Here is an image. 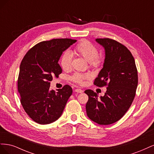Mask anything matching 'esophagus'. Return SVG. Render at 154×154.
<instances>
[{"instance_id": "obj_1", "label": "esophagus", "mask_w": 154, "mask_h": 154, "mask_svg": "<svg viewBox=\"0 0 154 154\" xmlns=\"http://www.w3.org/2000/svg\"><path fill=\"white\" fill-rule=\"evenodd\" d=\"M74 92H78V93H82L83 92V91L82 89H80V88H76V89L74 90Z\"/></svg>"}]
</instances>
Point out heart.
Masks as SVG:
<instances>
[{
  "instance_id": "b5f03b06",
  "label": "heart",
  "mask_w": 154,
  "mask_h": 154,
  "mask_svg": "<svg viewBox=\"0 0 154 154\" xmlns=\"http://www.w3.org/2000/svg\"><path fill=\"white\" fill-rule=\"evenodd\" d=\"M73 52L76 55L80 56L85 59L88 62L90 66L92 67L97 68L100 67L103 59L100 55H98V50L94 45H93L89 42L87 40H83L81 42L77 44L74 48ZM72 55L69 51L64 52L61 58H60V66L64 71H69L71 69L72 66ZM91 77L90 74H82L76 72L72 76V80L78 84L83 85L84 83V80L87 79H89Z\"/></svg>"
}]
</instances>
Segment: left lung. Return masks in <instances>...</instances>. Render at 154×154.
<instances>
[{
	"label": "left lung",
	"mask_w": 154,
	"mask_h": 154,
	"mask_svg": "<svg viewBox=\"0 0 154 154\" xmlns=\"http://www.w3.org/2000/svg\"><path fill=\"white\" fill-rule=\"evenodd\" d=\"M105 51L103 67L94 84L106 86L103 96L88 89L86 112L93 122L102 125L118 122L127 112L136 95L138 83L136 63L130 51L123 44L110 38H97Z\"/></svg>",
	"instance_id": "8db88e82"
}]
</instances>
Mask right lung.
Wrapping results in <instances>:
<instances>
[{
    "label": "right lung",
    "mask_w": 154,
    "mask_h": 154,
    "mask_svg": "<svg viewBox=\"0 0 154 154\" xmlns=\"http://www.w3.org/2000/svg\"><path fill=\"white\" fill-rule=\"evenodd\" d=\"M76 42L53 39L37 44L22 59L18 78V91L26 112L36 123L47 125L62 116L72 93L68 85L58 92L51 90L50 82L62 72L58 61L63 52Z\"/></svg>",
    "instance_id": "right-lung-1"
}]
</instances>
